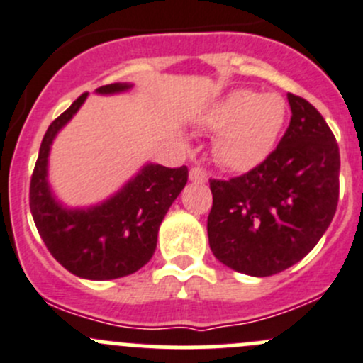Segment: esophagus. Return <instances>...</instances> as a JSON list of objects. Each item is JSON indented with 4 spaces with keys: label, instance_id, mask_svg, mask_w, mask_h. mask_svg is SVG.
Returning <instances> with one entry per match:
<instances>
[{
    "label": "esophagus",
    "instance_id": "34e87169",
    "mask_svg": "<svg viewBox=\"0 0 363 363\" xmlns=\"http://www.w3.org/2000/svg\"><path fill=\"white\" fill-rule=\"evenodd\" d=\"M189 179H191L193 182H206L207 172L200 167H193L191 170H189Z\"/></svg>",
    "mask_w": 363,
    "mask_h": 363
}]
</instances>
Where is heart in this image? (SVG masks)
I'll list each match as a JSON object with an SVG mask.
<instances>
[{
  "mask_svg": "<svg viewBox=\"0 0 363 363\" xmlns=\"http://www.w3.org/2000/svg\"><path fill=\"white\" fill-rule=\"evenodd\" d=\"M286 113V101L277 94L259 96L253 90L228 94L206 117V124L220 131L218 161L232 170H245L259 163L279 138Z\"/></svg>",
  "mask_w": 363,
  "mask_h": 363,
  "instance_id": "obj_1",
  "label": "heart"
}]
</instances>
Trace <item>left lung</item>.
Here are the masks:
<instances>
[{"instance_id":"obj_1","label":"left lung","mask_w":363,"mask_h":363,"mask_svg":"<svg viewBox=\"0 0 363 363\" xmlns=\"http://www.w3.org/2000/svg\"><path fill=\"white\" fill-rule=\"evenodd\" d=\"M287 99L293 115L277 149L246 174L209 179V246L245 275H277L303 259L339 202L340 154L332 129L307 99Z\"/></svg>"}]
</instances>
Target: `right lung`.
I'll list each match as a JSON object with an SVG mask.
<instances>
[{
    "mask_svg": "<svg viewBox=\"0 0 363 363\" xmlns=\"http://www.w3.org/2000/svg\"><path fill=\"white\" fill-rule=\"evenodd\" d=\"M128 88L129 84L113 83L97 92L115 94ZM86 96L88 92L81 94L45 131L31 174L30 209L45 248L72 275L88 280L121 279L150 260L161 221L188 182V168L147 164L108 202L92 209H63L45 181L49 147Z\"/></svg>",
    "mask_w": 363,
    "mask_h": 363,
    "instance_id": "obj_1",
    "label": "right lung"
}]
</instances>
